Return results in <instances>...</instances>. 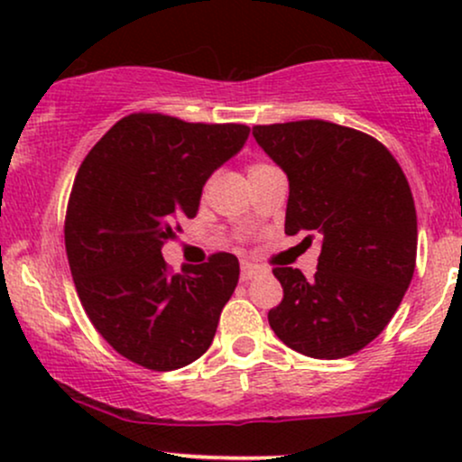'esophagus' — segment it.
Wrapping results in <instances>:
<instances>
[{
    "mask_svg": "<svg viewBox=\"0 0 462 462\" xmlns=\"http://www.w3.org/2000/svg\"><path fill=\"white\" fill-rule=\"evenodd\" d=\"M264 272V269L261 267V264H254V263H241V280L243 282H247V280L256 278V275H261Z\"/></svg>",
    "mask_w": 462,
    "mask_h": 462,
    "instance_id": "obj_1",
    "label": "esophagus"
}]
</instances>
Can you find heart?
Segmentation results:
<instances>
[{
  "instance_id": "b5f03b06",
  "label": "heart",
  "mask_w": 462,
  "mask_h": 462,
  "mask_svg": "<svg viewBox=\"0 0 462 462\" xmlns=\"http://www.w3.org/2000/svg\"><path fill=\"white\" fill-rule=\"evenodd\" d=\"M264 167H269V164H252V167H249V176L256 171H261V169H264Z\"/></svg>"
}]
</instances>
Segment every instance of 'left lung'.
Instances as JSON below:
<instances>
[{"instance_id":"obj_1","label":"left lung","mask_w":462,"mask_h":462,"mask_svg":"<svg viewBox=\"0 0 462 462\" xmlns=\"http://www.w3.org/2000/svg\"><path fill=\"white\" fill-rule=\"evenodd\" d=\"M252 134L289 178L284 232L321 241L315 278L273 269L284 300L269 326L304 356L356 354L384 330L415 272L417 213L404 171L374 136L330 121L254 125Z\"/></svg>"}]
</instances>
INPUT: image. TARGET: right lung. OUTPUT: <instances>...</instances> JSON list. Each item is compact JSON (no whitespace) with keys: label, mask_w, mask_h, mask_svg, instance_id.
<instances>
[{"label":"right lung","mask_w":462,"mask_h":462,"mask_svg":"<svg viewBox=\"0 0 462 462\" xmlns=\"http://www.w3.org/2000/svg\"><path fill=\"white\" fill-rule=\"evenodd\" d=\"M241 124H187L176 116H124L79 164L65 245L88 319L121 356L153 371L198 360L238 282L235 254L171 275L161 249L195 217L201 189L241 152Z\"/></svg>","instance_id":"obj_1"}]
</instances>
